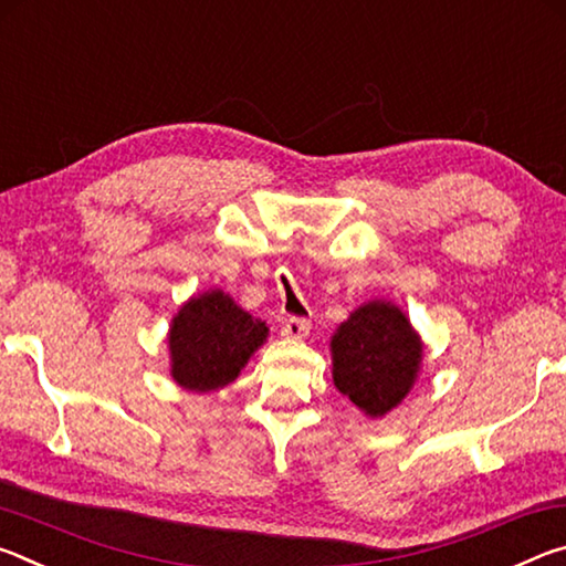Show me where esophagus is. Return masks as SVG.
I'll return each instance as SVG.
<instances>
[{"mask_svg":"<svg viewBox=\"0 0 566 566\" xmlns=\"http://www.w3.org/2000/svg\"><path fill=\"white\" fill-rule=\"evenodd\" d=\"M310 319H304V317H290L284 322V327H282V337H286V339H304L306 334H310Z\"/></svg>","mask_w":566,"mask_h":566,"instance_id":"esophagus-1","label":"esophagus"}]
</instances>
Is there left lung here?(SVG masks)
I'll use <instances>...</instances> for the list:
<instances>
[{"instance_id":"obj_1","label":"left lung","mask_w":566,"mask_h":566,"mask_svg":"<svg viewBox=\"0 0 566 566\" xmlns=\"http://www.w3.org/2000/svg\"><path fill=\"white\" fill-rule=\"evenodd\" d=\"M334 385L371 417L407 397L421 361V344L395 304L359 306L332 339Z\"/></svg>"}]
</instances>
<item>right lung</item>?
Segmentation results:
<instances>
[{"instance_id": "1", "label": "right lung", "mask_w": 566, "mask_h": 566, "mask_svg": "<svg viewBox=\"0 0 566 566\" xmlns=\"http://www.w3.org/2000/svg\"><path fill=\"white\" fill-rule=\"evenodd\" d=\"M264 339V322L239 310L227 294L195 296L171 324V377L191 391L224 387Z\"/></svg>"}]
</instances>
